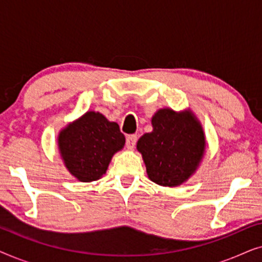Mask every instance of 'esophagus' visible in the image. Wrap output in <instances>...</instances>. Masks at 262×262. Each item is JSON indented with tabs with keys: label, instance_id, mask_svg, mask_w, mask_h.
<instances>
[{
	"label": "esophagus",
	"instance_id": "esophagus-1",
	"mask_svg": "<svg viewBox=\"0 0 262 262\" xmlns=\"http://www.w3.org/2000/svg\"><path fill=\"white\" fill-rule=\"evenodd\" d=\"M136 143H137V136L136 135H128L126 137V148L134 149Z\"/></svg>",
	"mask_w": 262,
	"mask_h": 262
}]
</instances>
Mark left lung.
I'll return each instance as SVG.
<instances>
[{
  "mask_svg": "<svg viewBox=\"0 0 262 262\" xmlns=\"http://www.w3.org/2000/svg\"><path fill=\"white\" fill-rule=\"evenodd\" d=\"M154 130L137 143L151 181L161 186L181 185L194 173L205 149L203 128L195 118L173 110L152 117Z\"/></svg>",
  "mask_w": 262,
  "mask_h": 262,
  "instance_id": "obj_1",
  "label": "left lung"
}]
</instances>
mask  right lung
<instances>
[{
	"mask_svg": "<svg viewBox=\"0 0 262 262\" xmlns=\"http://www.w3.org/2000/svg\"><path fill=\"white\" fill-rule=\"evenodd\" d=\"M125 137L119 125L102 114L87 112L59 134L64 163L82 182L95 181L106 173L111 159L123 148Z\"/></svg>",
	"mask_w": 262,
	"mask_h": 262,
	"instance_id": "right-lung-1",
	"label": "right lung"
}]
</instances>
